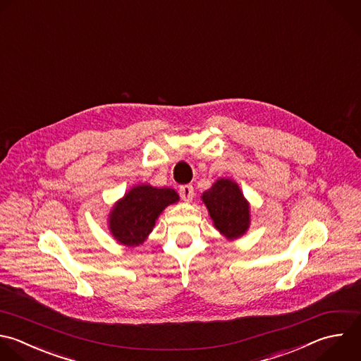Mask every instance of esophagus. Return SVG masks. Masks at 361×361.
<instances>
[{"label": "esophagus", "mask_w": 361, "mask_h": 361, "mask_svg": "<svg viewBox=\"0 0 361 361\" xmlns=\"http://www.w3.org/2000/svg\"><path fill=\"white\" fill-rule=\"evenodd\" d=\"M179 195L180 197L185 200V202H190L193 199V195H195V189L192 185H182L179 188Z\"/></svg>", "instance_id": "esophagus-1"}]
</instances>
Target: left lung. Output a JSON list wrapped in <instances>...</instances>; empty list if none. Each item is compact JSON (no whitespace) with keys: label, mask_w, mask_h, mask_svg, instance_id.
<instances>
[{"label":"left lung","mask_w":361,"mask_h":361,"mask_svg":"<svg viewBox=\"0 0 361 361\" xmlns=\"http://www.w3.org/2000/svg\"><path fill=\"white\" fill-rule=\"evenodd\" d=\"M216 228L227 238H235L245 233L250 224L248 203L237 183L230 179H219L202 196Z\"/></svg>","instance_id":"left-lung-1"}]
</instances>
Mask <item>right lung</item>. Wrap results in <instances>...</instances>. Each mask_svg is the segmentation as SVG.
Returning a JSON list of instances; mask_svg holds the SVG:
<instances>
[{
    "label": "right lung",
    "instance_id": "obj_1",
    "mask_svg": "<svg viewBox=\"0 0 361 361\" xmlns=\"http://www.w3.org/2000/svg\"><path fill=\"white\" fill-rule=\"evenodd\" d=\"M179 200L173 189L142 185L131 189L120 200L110 217L113 235L126 245H138L152 231L159 213Z\"/></svg>",
    "mask_w": 361,
    "mask_h": 361
}]
</instances>
